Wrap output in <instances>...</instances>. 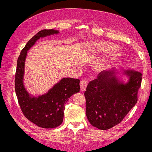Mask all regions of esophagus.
<instances>
[{
    "mask_svg": "<svg viewBox=\"0 0 152 152\" xmlns=\"http://www.w3.org/2000/svg\"><path fill=\"white\" fill-rule=\"evenodd\" d=\"M87 86V81L86 80H82L80 82V87L81 91H86Z\"/></svg>",
    "mask_w": 152,
    "mask_h": 152,
    "instance_id": "obj_1",
    "label": "esophagus"
}]
</instances>
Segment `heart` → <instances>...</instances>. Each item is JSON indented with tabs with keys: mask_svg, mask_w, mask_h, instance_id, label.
<instances>
[{
	"mask_svg": "<svg viewBox=\"0 0 152 152\" xmlns=\"http://www.w3.org/2000/svg\"><path fill=\"white\" fill-rule=\"evenodd\" d=\"M96 46L99 50H102V51H109V50H111L115 48V45L110 44L108 42H99L96 44ZM103 64L99 63L96 66V68L98 70H101L103 67Z\"/></svg>",
	"mask_w": 152,
	"mask_h": 152,
	"instance_id": "obj_1",
	"label": "heart"
}]
</instances>
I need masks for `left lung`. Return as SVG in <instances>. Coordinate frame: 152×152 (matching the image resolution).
I'll return each instance as SVG.
<instances>
[{"instance_id":"obj_1","label":"left lung","mask_w":152,"mask_h":152,"mask_svg":"<svg viewBox=\"0 0 152 152\" xmlns=\"http://www.w3.org/2000/svg\"><path fill=\"white\" fill-rule=\"evenodd\" d=\"M129 77L124 83L113 68L101 72L97 79L87 85L84 96L86 116L92 126L107 130L121 123L137 102L142 73L134 70H123Z\"/></svg>"}]
</instances>
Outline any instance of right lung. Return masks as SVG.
<instances>
[{
    "instance_id": "right-lung-1",
    "label": "right lung",
    "mask_w": 152,
    "mask_h": 152,
    "mask_svg": "<svg viewBox=\"0 0 152 152\" xmlns=\"http://www.w3.org/2000/svg\"><path fill=\"white\" fill-rule=\"evenodd\" d=\"M59 31L43 30L32 37L22 49L17 61L15 74V91L23 113L37 126L50 129L60 126L64 117L65 105L68 99L80 91V80L63 78L47 93L37 97L29 94L23 84L25 63L27 51L40 38L57 34Z\"/></svg>"
}]
</instances>
